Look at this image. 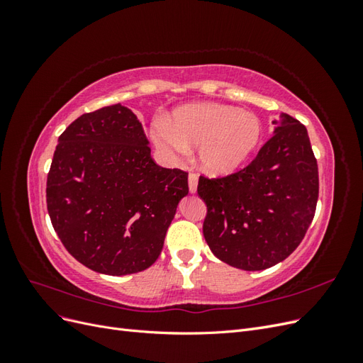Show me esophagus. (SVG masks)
<instances>
[{"label": "esophagus", "instance_id": "obj_1", "mask_svg": "<svg viewBox=\"0 0 363 363\" xmlns=\"http://www.w3.org/2000/svg\"><path fill=\"white\" fill-rule=\"evenodd\" d=\"M188 183H189V192H191V194H195V192H196V188H199V177H196L195 174H189Z\"/></svg>", "mask_w": 363, "mask_h": 363}]
</instances>
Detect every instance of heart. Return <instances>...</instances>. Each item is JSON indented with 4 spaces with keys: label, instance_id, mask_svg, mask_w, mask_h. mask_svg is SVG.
<instances>
[{
    "label": "heart",
    "instance_id": "b5f03b06",
    "mask_svg": "<svg viewBox=\"0 0 363 363\" xmlns=\"http://www.w3.org/2000/svg\"><path fill=\"white\" fill-rule=\"evenodd\" d=\"M260 119L232 106L201 103L177 108L171 123L159 119L151 131L156 147L169 159L199 148L200 168L211 175L238 171L260 144Z\"/></svg>",
    "mask_w": 363,
    "mask_h": 363
}]
</instances>
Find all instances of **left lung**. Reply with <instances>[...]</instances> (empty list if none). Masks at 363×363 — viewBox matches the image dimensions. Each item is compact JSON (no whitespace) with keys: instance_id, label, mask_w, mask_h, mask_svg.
<instances>
[{"instance_id":"obj_1","label":"left lung","mask_w":363,"mask_h":363,"mask_svg":"<svg viewBox=\"0 0 363 363\" xmlns=\"http://www.w3.org/2000/svg\"><path fill=\"white\" fill-rule=\"evenodd\" d=\"M274 136L247 168L223 179L200 177L207 206L203 235L227 265L262 271L300 245L318 201V164L300 121L281 115Z\"/></svg>"}]
</instances>
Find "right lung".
<instances>
[{
	"instance_id": "1",
	"label": "right lung",
	"mask_w": 363,
	"mask_h": 363,
	"mask_svg": "<svg viewBox=\"0 0 363 363\" xmlns=\"http://www.w3.org/2000/svg\"><path fill=\"white\" fill-rule=\"evenodd\" d=\"M130 108L84 113L59 136L47 179L51 224L69 255L92 271L127 276L163 248L188 174L162 168Z\"/></svg>"
}]
</instances>
